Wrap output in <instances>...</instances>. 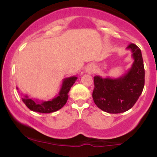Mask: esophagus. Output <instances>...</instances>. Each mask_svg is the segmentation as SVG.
Wrapping results in <instances>:
<instances>
[{"mask_svg":"<svg viewBox=\"0 0 157 157\" xmlns=\"http://www.w3.org/2000/svg\"><path fill=\"white\" fill-rule=\"evenodd\" d=\"M94 66L93 65H89V66H88L86 68V71L87 73L91 74L94 72Z\"/></svg>","mask_w":157,"mask_h":157,"instance_id":"1","label":"esophagus"}]
</instances>
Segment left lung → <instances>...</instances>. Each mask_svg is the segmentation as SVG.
<instances>
[{
  "label": "left lung",
  "instance_id": "obj_1",
  "mask_svg": "<svg viewBox=\"0 0 157 157\" xmlns=\"http://www.w3.org/2000/svg\"><path fill=\"white\" fill-rule=\"evenodd\" d=\"M127 49L132 52L134 63L127 73L118 78L94 77L92 97L99 109L109 113H120L131 109L143 90L145 68L140 48L131 44Z\"/></svg>",
  "mask_w": 157,
  "mask_h": 157
}]
</instances>
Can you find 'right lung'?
Segmentation results:
<instances>
[{"mask_svg":"<svg viewBox=\"0 0 157 157\" xmlns=\"http://www.w3.org/2000/svg\"><path fill=\"white\" fill-rule=\"evenodd\" d=\"M77 79V77L76 76L65 78L63 80L62 86L58 94L52 100L40 102L37 100L29 98L28 95H24L22 97L23 102L31 111L35 112L48 113L58 111L59 109H62L67 102L68 98V94ZM17 89L18 90V88H17Z\"/></svg>","mask_w":157,"mask_h":157,"instance_id":"1","label":"right lung"}]
</instances>
